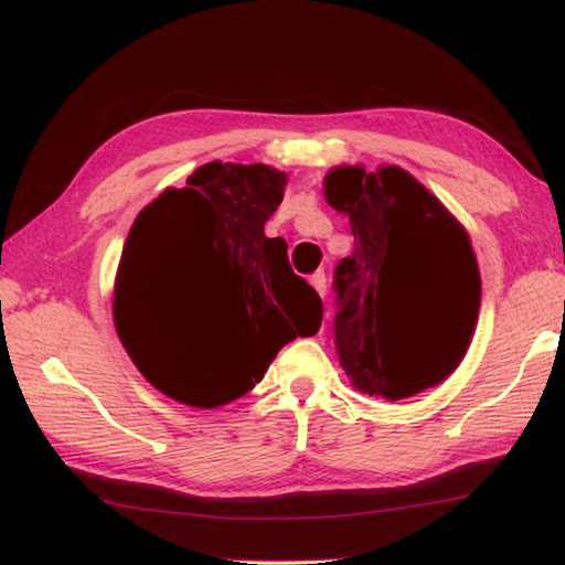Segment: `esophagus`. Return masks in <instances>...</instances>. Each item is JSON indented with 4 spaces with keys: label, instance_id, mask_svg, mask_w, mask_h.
Wrapping results in <instances>:
<instances>
[{
    "label": "esophagus",
    "instance_id": "esophagus-1",
    "mask_svg": "<svg viewBox=\"0 0 565 565\" xmlns=\"http://www.w3.org/2000/svg\"><path fill=\"white\" fill-rule=\"evenodd\" d=\"M311 285H313L316 292H319L321 298L327 296V275H323V273H316V275H311Z\"/></svg>",
    "mask_w": 565,
    "mask_h": 565
}]
</instances>
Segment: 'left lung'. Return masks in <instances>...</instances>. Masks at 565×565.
<instances>
[{"label": "left lung", "instance_id": "left-lung-1", "mask_svg": "<svg viewBox=\"0 0 565 565\" xmlns=\"http://www.w3.org/2000/svg\"><path fill=\"white\" fill-rule=\"evenodd\" d=\"M323 198L354 236L334 273V344L350 383L388 401L443 383L466 358L481 308L468 231L393 164L329 169Z\"/></svg>", "mask_w": 565, "mask_h": 565}]
</instances>
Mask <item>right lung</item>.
<instances>
[{
	"instance_id": "add662e5",
	"label": "right lung",
	"mask_w": 565,
	"mask_h": 565,
	"mask_svg": "<svg viewBox=\"0 0 565 565\" xmlns=\"http://www.w3.org/2000/svg\"><path fill=\"white\" fill-rule=\"evenodd\" d=\"M285 184L288 174L267 164L211 161L130 226L113 319L138 373L164 396L195 408L231 404L265 377L285 344L319 331V292L290 269L288 244L265 236ZM159 279L195 284L220 311V331L200 351L167 353L145 329V296Z\"/></svg>"
}]
</instances>
